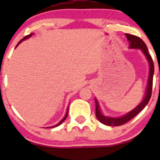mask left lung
I'll list each match as a JSON object with an SVG mask.
<instances>
[{
  "instance_id": "8db88e82",
  "label": "left lung",
  "mask_w": 160,
  "mask_h": 160,
  "mask_svg": "<svg viewBox=\"0 0 160 160\" xmlns=\"http://www.w3.org/2000/svg\"><path fill=\"white\" fill-rule=\"evenodd\" d=\"M127 37V39L130 42V48H133V49H140L142 50L144 54L146 55V58H147L148 61L149 62V81H148V86L147 89H146V96H145L144 100L135 108L134 110L130 111L127 114L124 115L123 117L121 118H109L104 116L101 114V111H100L99 105H98V102L97 100L95 99V103H96V117L101 123L104 124L108 126H118V125H122L125 124L126 122H129L132 118H133L135 115L138 114L149 103L150 98L152 95V80H153V74H154V63H153V60L152 59L151 56L148 52L147 46H146V43L139 38V37L136 36V35H131V34L126 33L125 34Z\"/></svg>"
}]
</instances>
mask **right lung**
Wrapping results in <instances>:
<instances>
[{"instance_id":"1","label":"right lung","mask_w":160,"mask_h":160,"mask_svg":"<svg viewBox=\"0 0 160 160\" xmlns=\"http://www.w3.org/2000/svg\"><path fill=\"white\" fill-rule=\"evenodd\" d=\"M32 35V34H30V35H26V36H25V37H24V38H23V39L20 40V42H18V44H17V46H18V45H19V43H21V42H22V41H23V40H25V39H26V38H29V37H30V36H31V35ZM67 114H68V109H67V114H66V116H65V117H64V118H63V119H62V121H61V122H59V123H58V124H57V125H55V126H52V127H51V128H55V127H57V126H59V125H61V124H62V122H64V121H65V119H66V118H67Z\"/></svg>"}]
</instances>
